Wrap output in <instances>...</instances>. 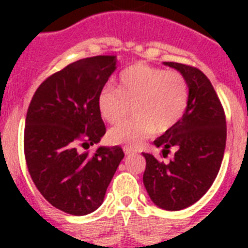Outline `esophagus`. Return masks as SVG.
<instances>
[{"instance_id":"34e87169","label":"esophagus","mask_w":248,"mask_h":248,"mask_svg":"<svg viewBox=\"0 0 248 248\" xmlns=\"http://www.w3.org/2000/svg\"><path fill=\"white\" fill-rule=\"evenodd\" d=\"M124 152L126 155H134V153H136L135 149H134V148H130V147H124Z\"/></svg>"}]
</instances>
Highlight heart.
<instances>
[{"mask_svg": "<svg viewBox=\"0 0 248 248\" xmlns=\"http://www.w3.org/2000/svg\"><path fill=\"white\" fill-rule=\"evenodd\" d=\"M189 103L188 82L180 72L135 64L121 73L118 89L105 86L97 107L108 124L124 120L132 107L134 120L113 127L109 141L136 148L152 132H165L184 117Z\"/></svg>", "mask_w": 248, "mask_h": 248, "instance_id": "1", "label": "heart"}]
</instances>
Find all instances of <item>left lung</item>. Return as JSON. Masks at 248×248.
<instances>
[{
    "label": "left lung",
    "mask_w": 248,
    "mask_h": 248,
    "mask_svg": "<svg viewBox=\"0 0 248 248\" xmlns=\"http://www.w3.org/2000/svg\"><path fill=\"white\" fill-rule=\"evenodd\" d=\"M184 76L189 87V103L180 122L155 140L163 148L176 152L170 162L143 153L147 161L144 186L158 207L179 211L201 200L217 176L227 143V121L223 105L210 79L198 68L166 62Z\"/></svg>",
    "instance_id": "1"
}]
</instances>
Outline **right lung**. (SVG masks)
Listing matches in <instances>:
<instances>
[{"mask_svg": "<svg viewBox=\"0 0 248 248\" xmlns=\"http://www.w3.org/2000/svg\"><path fill=\"white\" fill-rule=\"evenodd\" d=\"M116 56L77 60L45 79L29 104L24 155L33 183L48 203L71 215L91 214L124 157L120 147H99L104 122L97 95L116 71Z\"/></svg>", "mask_w": 248, "mask_h": 248, "instance_id": "right-lung-1", "label": "right lung"}]
</instances>
